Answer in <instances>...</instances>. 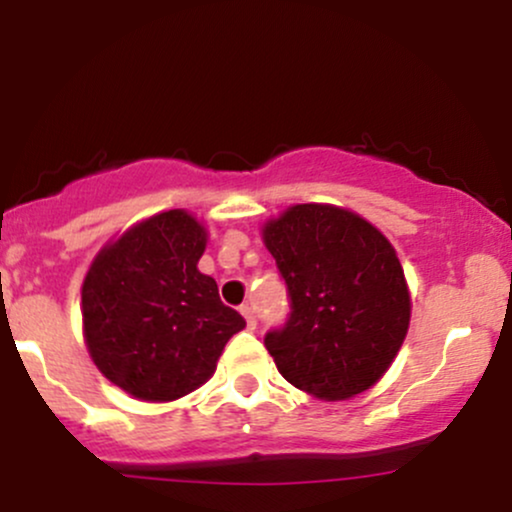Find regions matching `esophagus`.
<instances>
[{
  "label": "esophagus",
  "instance_id": "esophagus-1",
  "mask_svg": "<svg viewBox=\"0 0 512 512\" xmlns=\"http://www.w3.org/2000/svg\"><path fill=\"white\" fill-rule=\"evenodd\" d=\"M240 313H243L245 322H248L250 330H255V327H257V315H255V310H252L250 305H243V308H240Z\"/></svg>",
  "mask_w": 512,
  "mask_h": 512
}]
</instances>
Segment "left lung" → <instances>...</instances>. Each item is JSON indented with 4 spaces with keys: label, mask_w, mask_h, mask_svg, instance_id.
Here are the masks:
<instances>
[{
    "label": "left lung",
    "mask_w": 512,
    "mask_h": 512,
    "mask_svg": "<svg viewBox=\"0 0 512 512\" xmlns=\"http://www.w3.org/2000/svg\"><path fill=\"white\" fill-rule=\"evenodd\" d=\"M289 317L264 334L279 373L320 399H349L390 368L409 327L402 264L378 228L330 204H298L264 226Z\"/></svg>",
    "instance_id": "left-lung-1"
}]
</instances>
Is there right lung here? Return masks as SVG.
Listing matches in <instances>:
<instances>
[{
  "label": "right lung",
  "instance_id": "1",
  "mask_svg": "<svg viewBox=\"0 0 512 512\" xmlns=\"http://www.w3.org/2000/svg\"><path fill=\"white\" fill-rule=\"evenodd\" d=\"M207 233L173 209L129 228L88 269L81 308L93 363L146 402H170L207 383L223 346L245 327L197 269Z\"/></svg>",
  "mask_w": 512,
  "mask_h": 512
}]
</instances>
